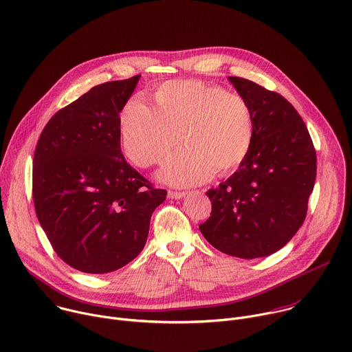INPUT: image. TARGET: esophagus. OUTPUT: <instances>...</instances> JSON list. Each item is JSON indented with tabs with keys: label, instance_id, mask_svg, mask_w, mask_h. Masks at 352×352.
<instances>
[{
	"label": "esophagus",
	"instance_id": "1",
	"mask_svg": "<svg viewBox=\"0 0 352 352\" xmlns=\"http://www.w3.org/2000/svg\"><path fill=\"white\" fill-rule=\"evenodd\" d=\"M186 191H168V197L172 199H180L183 197H186Z\"/></svg>",
	"mask_w": 352,
	"mask_h": 352
}]
</instances>
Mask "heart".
<instances>
[{
  "mask_svg": "<svg viewBox=\"0 0 352 352\" xmlns=\"http://www.w3.org/2000/svg\"><path fill=\"white\" fill-rule=\"evenodd\" d=\"M153 101V108L142 101L124 105L122 146L134 165L147 168L162 162L182 138L186 147L165 162L164 182L199 184L234 172L250 154L254 113L241 96L199 80H173L160 86Z\"/></svg>",
  "mask_w": 352,
  "mask_h": 352,
  "instance_id": "b5f03b06",
  "label": "heart"
}]
</instances>
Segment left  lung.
Returning a JSON list of instances; mask_svg holds the SVG:
<instances>
[{
	"label": "left lung",
	"mask_w": 352,
	"mask_h": 352,
	"mask_svg": "<svg viewBox=\"0 0 352 352\" xmlns=\"http://www.w3.org/2000/svg\"><path fill=\"white\" fill-rule=\"evenodd\" d=\"M254 113V142L239 169L206 191L212 212L199 230L237 258L267 256L302 226L316 179V153L296 108L280 94L230 76Z\"/></svg>",
	"instance_id": "8db88e82"
}]
</instances>
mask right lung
Returning a JSON list of instances; mask_svg holds the SVG:
<instances>
[{
    "mask_svg": "<svg viewBox=\"0 0 352 352\" xmlns=\"http://www.w3.org/2000/svg\"><path fill=\"white\" fill-rule=\"evenodd\" d=\"M138 79L96 86L58 111L34 151L38 222L58 256L85 273H109L133 261L166 198L120 150L119 113Z\"/></svg>",
    "mask_w": 352,
    "mask_h": 352,
    "instance_id": "right-lung-1",
    "label": "right lung"
}]
</instances>
